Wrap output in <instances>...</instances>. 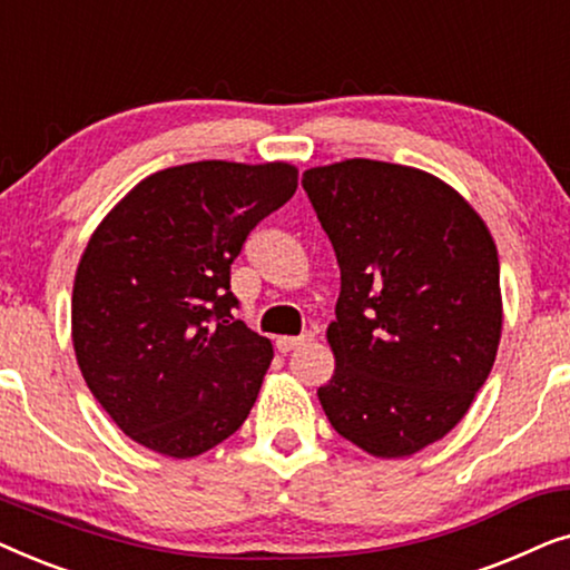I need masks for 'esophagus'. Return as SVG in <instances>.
I'll return each mask as SVG.
<instances>
[{
    "label": "esophagus",
    "mask_w": 570,
    "mask_h": 570,
    "mask_svg": "<svg viewBox=\"0 0 570 570\" xmlns=\"http://www.w3.org/2000/svg\"><path fill=\"white\" fill-rule=\"evenodd\" d=\"M308 342H314V332H306V334H298V337H277V350L279 353H291V350L301 347V345H308Z\"/></svg>",
    "instance_id": "esophagus-1"
}]
</instances>
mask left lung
Here are the masks:
<instances>
[{
	"instance_id": "obj_1",
	"label": "left lung",
	"mask_w": 570,
	"mask_h": 570,
	"mask_svg": "<svg viewBox=\"0 0 570 570\" xmlns=\"http://www.w3.org/2000/svg\"><path fill=\"white\" fill-rule=\"evenodd\" d=\"M340 264L334 353L318 402L342 439L379 459L441 441L466 415L503 330L488 225L454 186L396 163L303 170Z\"/></svg>"
}]
</instances>
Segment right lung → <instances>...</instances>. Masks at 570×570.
<instances>
[{"instance_id": "1", "label": "right lung", "mask_w": 570, "mask_h": 570, "mask_svg": "<svg viewBox=\"0 0 570 570\" xmlns=\"http://www.w3.org/2000/svg\"><path fill=\"white\" fill-rule=\"evenodd\" d=\"M298 189L285 160L163 168L116 202L72 285L82 379L139 446L194 459L244 425L275 350L233 318L230 264Z\"/></svg>"}]
</instances>
